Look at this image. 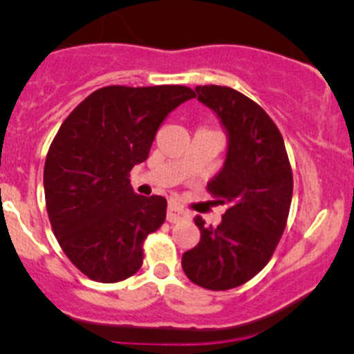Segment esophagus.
Segmentation results:
<instances>
[{"mask_svg": "<svg viewBox=\"0 0 354 354\" xmlns=\"http://www.w3.org/2000/svg\"><path fill=\"white\" fill-rule=\"evenodd\" d=\"M166 218H168L169 223H178V221H183V219L188 218V213H186L185 209H181L180 206L169 205L168 206V214H166Z\"/></svg>", "mask_w": 354, "mask_h": 354, "instance_id": "esophagus-1", "label": "esophagus"}]
</instances>
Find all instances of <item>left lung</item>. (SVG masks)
<instances>
[{"mask_svg":"<svg viewBox=\"0 0 354 354\" xmlns=\"http://www.w3.org/2000/svg\"><path fill=\"white\" fill-rule=\"evenodd\" d=\"M196 93L228 131L226 161L208 183L226 211L218 226L194 218L201 239L181 266L198 286L225 291L250 281L273 256L290 214L293 171L278 126L258 103L216 84Z\"/></svg>","mask_w":354,"mask_h":354,"instance_id":"obj_1","label":"left lung"}]
</instances>
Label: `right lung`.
<instances>
[{"instance_id": "obj_1", "label": "right lung", "mask_w": 354, "mask_h": 354, "mask_svg": "<svg viewBox=\"0 0 354 354\" xmlns=\"http://www.w3.org/2000/svg\"><path fill=\"white\" fill-rule=\"evenodd\" d=\"M194 91L180 84L104 86L70 113L44 163L51 228L68 259L89 279L116 283L143 265L148 234L166 219L163 196L129 185L163 120Z\"/></svg>"}]
</instances>
